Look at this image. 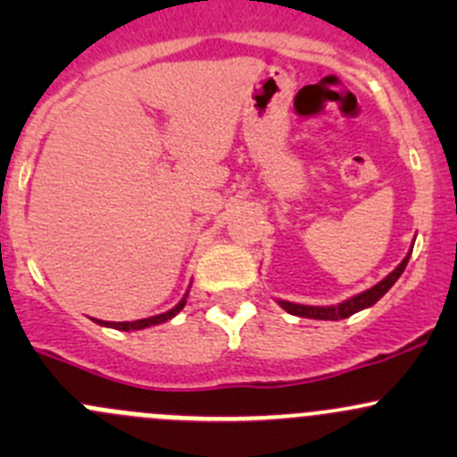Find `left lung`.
I'll return each mask as SVG.
<instances>
[{
  "label": "left lung",
  "instance_id": "1",
  "mask_svg": "<svg viewBox=\"0 0 457 457\" xmlns=\"http://www.w3.org/2000/svg\"><path fill=\"white\" fill-rule=\"evenodd\" d=\"M409 256H411V252H409V254L404 256V261L400 262V265L395 267V270L391 271V274L386 276L385 280H380V283L373 285L371 289H367V292L358 294V296L349 298V301L340 303V305H336V307L296 305V303H287V301H278V303H280V307H283L285 312H289V314H294V316L314 318V320H343V318H349L352 314H356V312L365 310V307H371L373 303L380 301V298L385 296L386 292H389L391 285H394L395 280L400 278V274H403L404 267H407Z\"/></svg>",
  "mask_w": 457,
  "mask_h": 457
}]
</instances>
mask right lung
Returning a JSON list of instances; mask_svg holds the SVG:
<instances>
[{"instance_id": "right-lung-1", "label": "right lung", "mask_w": 457, "mask_h": 457, "mask_svg": "<svg viewBox=\"0 0 457 457\" xmlns=\"http://www.w3.org/2000/svg\"><path fill=\"white\" fill-rule=\"evenodd\" d=\"M186 298H187V294H186V296L181 298V303H179L177 307H172V310H170V312H165V314H159V316L141 318V320H132V322H105V320H96V322H99V325H104V327H112V329H121V331L143 329V327L159 325V322H165V320H170V318H174V316H177L179 312H181L183 307H186V303H187Z\"/></svg>"}]
</instances>
